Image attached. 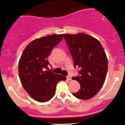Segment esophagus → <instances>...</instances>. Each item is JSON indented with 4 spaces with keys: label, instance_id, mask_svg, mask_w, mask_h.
I'll return each mask as SVG.
<instances>
[{
    "label": "esophagus",
    "instance_id": "1",
    "mask_svg": "<svg viewBox=\"0 0 125 125\" xmlns=\"http://www.w3.org/2000/svg\"><path fill=\"white\" fill-rule=\"evenodd\" d=\"M67 79L68 80H72V76H67Z\"/></svg>",
    "mask_w": 125,
    "mask_h": 125
}]
</instances>
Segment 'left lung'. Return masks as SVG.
<instances>
[{
  "label": "left lung",
  "mask_w": 125,
  "mask_h": 125,
  "mask_svg": "<svg viewBox=\"0 0 125 125\" xmlns=\"http://www.w3.org/2000/svg\"><path fill=\"white\" fill-rule=\"evenodd\" d=\"M64 39L73 57L74 66L80 68V76L73 77L80 84L75 97L89 100L101 89L108 70V60L98 40L83 33L64 34Z\"/></svg>",
  "instance_id": "left-lung-1"
}]
</instances>
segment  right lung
I'll use <instances>...</instances> for the list:
<instances>
[{
	"label": "right lung",
	"instance_id": "1",
	"mask_svg": "<svg viewBox=\"0 0 125 125\" xmlns=\"http://www.w3.org/2000/svg\"><path fill=\"white\" fill-rule=\"evenodd\" d=\"M64 37V34H52L36 39L29 43L18 62L21 84L34 100L48 101L54 96L57 84L66 77L48 70V58L52 49Z\"/></svg>",
	"mask_w": 125,
	"mask_h": 125
}]
</instances>
